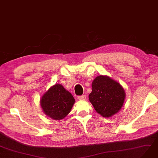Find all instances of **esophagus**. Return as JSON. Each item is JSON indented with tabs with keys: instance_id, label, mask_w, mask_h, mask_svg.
<instances>
[{
	"instance_id": "1",
	"label": "esophagus",
	"mask_w": 158,
	"mask_h": 158,
	"mask_svg": "<svg viewBox=\"0 0 158 158\" xmlns=\"http://www.w3.org/2000/svg\"><path fill=\"white\" fill-rule=\"evenodd\" d=\"M78 99L79 100H85L86 99V95H82V96H78Z\"/></svg>"
}]
</instances>
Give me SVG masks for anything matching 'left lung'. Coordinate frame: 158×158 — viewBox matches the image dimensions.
Wrapping results in <instances>:
<instances>
[{"label": "left lung", "mask_w": 158, "mask_h": 158, "mask_svg": "<svg viewBox=\"0 0 158 158\" xmlns=\"http://www.w3.org/2000/svg\"><path fill=\"white\" fill-rule=\"evenodd\" d=\"M89 100L96 112L104 118H110L121 110L126 93L122 85L108 76H96L92 83Z\"/></svg>", "instance_id": "1"}]
</instances>
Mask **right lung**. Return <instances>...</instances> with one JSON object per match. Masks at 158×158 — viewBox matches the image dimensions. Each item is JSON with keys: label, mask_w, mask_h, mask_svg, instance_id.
Returning <instances> with one entry per match:
<instances>
[{"label": "right lung", "mask_w": 158, "mask_h": 158, "mask_svg": "<svg viewBox=\"0 0 158 158\" xmlns=\"http://www.w3.org/2000/svg\"><path fill=\"white\" fill-rule=\"evenodd\" d=\"M74 103L73 96L60 84L51 86L40 100L44 113L54 120L64 118L70 112Z\"/></svg>", "instance_id": "add662e5"}]
</instances>
